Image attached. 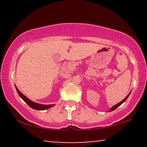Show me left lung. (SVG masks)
Segmentation results:
<instances>
[{
  "instance_id": "obj_1",
  "label": "left lung",
  "mask_w": 147,
  "mask_h": 147,
  "mask_svg": "<svg viewBox=\"0 0 147 147\" xmlns=\"http://www.w3.org/2000/svg\"><path fill=\"white\" fill-rule=\"evenodd\" d=\"M130 93H129L128 94V95H127V96H126V97L125 98H124V99H123V100H122L121 102H119V103H118L117 104H116V105L115 106H113L112 107V108H111V109H110V110H109V111H113V110H115V109L117 108H118V107L119 106H120V105H121V104H123V102H124V101H125L126 100V99H127L128 98V96L129 95H130Z\"/></svg>"
}]
</instances>
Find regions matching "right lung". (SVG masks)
<instances>
[{
  "label": "right lung",
  "mask_w": 147,
  "mask_h": 147,
  "mask_svg": "<svg viewBox=\"0 0 147 147\" xmlns=\"http://www.w3.org/2000/svg\"><path fill=\"white\" fill-rule=\"evenodd\" d=\"M16 88L17 93H18L19 95L20 96V97L23 99V100L32 109H37V110H44V109H49L50 108H51V107L54 106V104H51V105H43V104H39L38 103L34 102H32V100H30V99L26 97V96H24V94L21 93V92H20L19 89H17L16 86Z\"/></svg>",
  "instance_id": "1"
}]
</instances>
